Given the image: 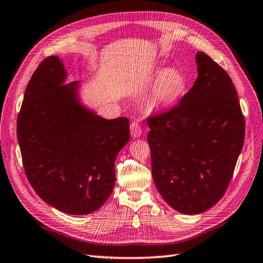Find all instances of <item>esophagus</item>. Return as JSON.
<instances>
[{
  "label": "esophagus",
  "instance_id": "esophagus-1",
  "mask_svg": "<svg viewBox=\"0 0 263 263\" xmlns=\"http://www.w3.org/2000/svg\"><path fill=\"white\" fill-rule=\"evenodd\" d=\"M130 132L133 138H139L141 136V133H142V127H141V124L138 122H132L130 125Z\"/></svg>",
  "mask_w": 263,
  "mask_h": 263
}]
</instances>
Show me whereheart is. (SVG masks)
<instances>
[{
	"label": "heart",
	"mask_w": 263,
	"mask_h": 263,
	"mask_svg": "<svg viewBox=\"0 0 263 263\" xmlns=\"http://www.w3.org/2000/svg\"><path fill=\"white\" fill-rule=\"evenodd\" d=\"M157 84L151 96V104L156 109H165L177 103L187 89V79L182 72L161 69L156 74Z\"/></svg>",
	"instance_id": "1"
}]
</instances>
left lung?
Instances as JSON below:
<instances>
[{
    "mask_svg": "<svg viewBox=\"0 0 263 263\" xmlns=\"http://www.w3.org/2000/svg\"><path fill=\"white\" fill-rule=\"evenodd\" d=\"M198 78L180 103L147 120L152 177L174 210L199 214L223 197L245 142L232 80L203 52Z\"/></svg>",
    "mask_w": 263,
    "mask_h": 263,
    "instance_id": "obj_1",
    "label": "left lung"
}]
</instances>
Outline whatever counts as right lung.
Returning <instances> with one entry per match:
<instances>
[{
	"mask_svg": "<svg viewBox=\"0 0 263 263\" xmlns=\"http://www.w3.org/2000/svg\"><path fill=\"white\" fill-rule=\"evenodd\" d=\"M59 57L39 65L17 116L26 178L37 196L64 213L99 210L116 183L114 163L130 140L126 118L106 120L81 103L80 82L65 84Z\"/></svg>",
	"mask_w": 263,
	"mask_h": 263,
	"instance_id": "1",
	"label": "right lung"
}]
</instances>
